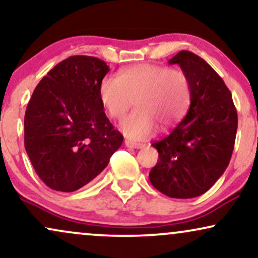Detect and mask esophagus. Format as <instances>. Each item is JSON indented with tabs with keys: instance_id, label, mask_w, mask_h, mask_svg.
Wrapping results in <instances>:
<instances>
[{
	"instance_id": "esophagus-1",
	"label": "esophagus",
	"mask_w": 258,
	"mask_h": 258,
	"mask_svg": "<svg viewBox=\"0 0 258 258\" xmlns=\"http://www.w3.org/2000/svg\"><path fill=\"white\" fill-rule=\"evenodd\" d=\"M125 145L127 148H132V149H142L144 147V144H142V143H136V142L128 141V139H126L125 141Z\"/></svg>"
}]
</instances>
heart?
<instances>
[{
  "label": "heart",
  "mask_w": 258,
  "mask_h": 258,
  "mask_svg": "<svg viewBox=\"0 0 258 258\" xmlns=\"http://www.w3.org/2000/svg\"><path fill=\"white\" fill-rule=\"evenodd\" d=\"M99 101L108 115L120 119L135 101L130 115L120 122L126 137L143 141L166 131L184 119L192 99L191 82L181 70L162 64L141 63L107 76L98 88Z\"/></svg>",
  "instance_id": "heart-1"
}]
</instances>
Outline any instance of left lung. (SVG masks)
Instances as JSON below:
<instances>
[{
    "mask_svg": "<svg viewBox=\"0 0 258 258\" xmlns=\"http://www.w3.org/2000/svg\"><path fill=\"white\" fill-rule=\"evenodd\" d=\"M168 63H178L187 74L192 99L184 120L169 136L153 143L159 161L149 179L166 196L186 200L207 192L227 168L238 115L231 91L203 58L181 50Z\"/></svg>",
    "mask_w": 258,
    "mask_h": 258,
    "instance_id": "1",
    "label": "left lung"
}]
</instances>
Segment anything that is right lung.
<instances>
[{
  "instance_id": "right-lung-1",
  "label": "right lung",
  "mask_w": 258,
  "mask_h": 258,
  "mask_svg": "<svg viewBox=\"0 0 258 258\" xmlns=\"http://www.w3.org/2000/svg\"><path fill=\"white\" fill-rule=\"evenodd\" d=\"M109 67L104 61L74 55L43 77L24 119L29 159L48 187L73 192L95 179L121 147L99 101L98 88Z\"/></svg>"
}]
</instances>
